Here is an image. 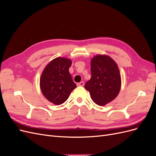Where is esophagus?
<instances>
[{
	"label": "esophagus",
	"mask_w": 156,
	"mask_h": 156,
	"mask_svg": "<svg viewBox=\"0 0 156 156\" xmlns=\"http://www.w3.org/2000/svg\"><path fill=\"white\" fill-rule=\"evenodd\" d=\"M77 85L78 87H83V86H84V82L83 81H81L80 83H78L77 84Z\"/></svg>",
	"instance_id": "34e87169"
}]
</instances>
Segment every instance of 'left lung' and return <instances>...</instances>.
Segmentation results:
<instances>
[{
	"instance_id": "8db88e82",
	"label": "left lung",
	"mask_w": 156,
	"mask_h": 156,
	"mask_svg": "<svg viewBox=\"0 0 156 156\" xmlns=\"http://www.w3.org/2000/svg\"><path fill=\"white\" fill-rule=\"evenodd\" d=\"M120 87L121 77L115 61L107 55L94 56L91 60V79L84 86L94 102L106 105L118 96Z\"/></svg>"
}]
</instances>
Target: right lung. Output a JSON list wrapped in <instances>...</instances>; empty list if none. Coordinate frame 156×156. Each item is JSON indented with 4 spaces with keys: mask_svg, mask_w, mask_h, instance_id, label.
I'll return each mask as SVG.
<instances>
[{
    "mask_svg": "<svg viewBox=\"0 0 156 156\" xmlns=\"http://www.w3.org/2000/svg\"><path fill=\"white\" fill-rule=\"evenodd\" d=\"M72 61L65 58H56L44 69L40 79L42 94L55 105H61L68 100L76 84L73 81L69 68Z\"/></svg>",
    "mask_w": 156,
    "mask_h": 156,
    "instance_id": "add662e5",
    "label": "right lung"
}]
</instances>
